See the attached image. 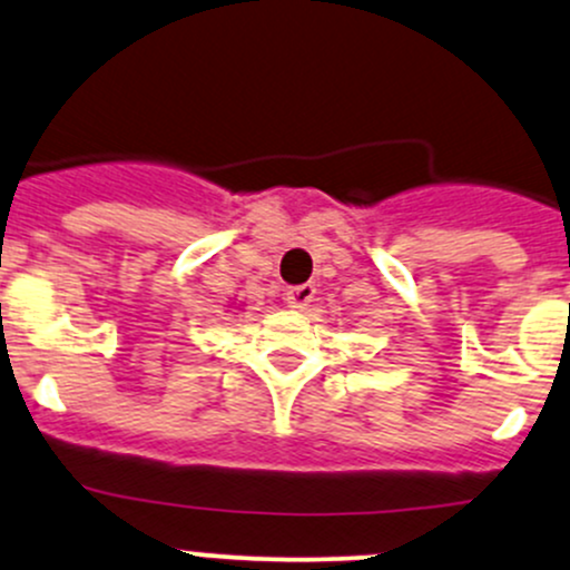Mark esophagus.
<instances>
[{
  "label": "esophagus",
  "mask_w": 570,
  "mask_h": 570,
  "mask_svg": "<svg viewBox=\"0 0 570 570\" xmlns=\"http://www.w3.org/2000/svg\"><path fill=\"white\" fill-rule=\"evenodd\" d=\"M315 298V285H296L285 291V304L291 309H307Z\"/></svg>",
  "instance_id": "esophagus-1"
}]
</instances>
